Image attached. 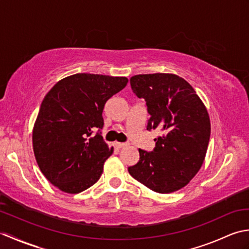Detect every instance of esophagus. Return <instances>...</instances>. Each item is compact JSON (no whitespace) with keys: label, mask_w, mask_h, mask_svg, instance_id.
I'll use <instances>...</instances> for the list:
<instances>
[{"label":"esophagus","mask_w":249,"mask_h":249,"mask_svg":"<svg viewBox=\"0 0 249 249\" xmlns=\"http://www.w3.org/2000/svg\"><path fill=\"white\" fill-rule=\"evenodd\" d=\"M115 145L118 146V147H120V149H121V147H125L127 144L123 143V142H115Z\"/></svg>","instance_id":"esophagus-1"}]
</instances>
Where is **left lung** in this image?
I'll use <instances>...</instances> for the list:
<instances>
[{"label":"left lung","instance_id":"left-lung-1","mask_svg":"<svg viewBox=\"0 0 249 249\" xmlns=\"http://www.w3.org/2000/svg\"><path fill=\"white\" fill-rule=\"evenodd\" d=\"M130 86L146 102L151 115L146 129H158L161 135L153 152L139 149V161L128 172L153 192H177L203 163L211 135L208 110L194 88L174 73L136 75Z\"/></svg>","mask_w":249,"mask_h":249}]
</instances>
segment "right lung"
Wrapping results in <instances>:
<instances>
[{
  "instance_id": "obj_1",
  "label": "right lung",
  "mask_w": 249,
  "mask_h": 249,
  "mask_svg": "<svg viewBox=\"0 0 249 249\" xmlns=\"http://www.w3.org/2000/svg\"><path fill=\"white\" fill-rule=\"evenodd\" d=\"M126 77L76 73L47 93L33 127L37 165L48 181L67 194L96 183L113 153L97 133L103 128L107 100L123 89Z\"/></svg>"
}]
</instances>
